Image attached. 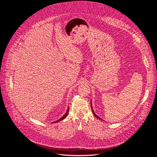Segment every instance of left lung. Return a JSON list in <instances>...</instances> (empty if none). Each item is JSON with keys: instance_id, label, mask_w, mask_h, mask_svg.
I'll use <instances>...</instances> for the list:
<instances>
[{"instance_id": "8db88e82", "label": "left lung", "mask_w": 157, "mask_h": 157, "mask_svg": "<svg viewBox=\"0 0 157 157\" xmlns=\"http://www.w3.org/2000/svg\"><path fill=\"white\" fill-rule=\"evenodd\" d=\"M90 106H91V109H92V113H93V114H94V115L97 118H98V119H100V120H103L101 118H100V117H98L95 113V112H94V110H93V109H92V101H90Z\"/></svg>"}]
</instances>
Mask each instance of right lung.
I'll use <instances>...</instances> for the list:
<instances>
[{"mask_svg": "<svg viewBox=\"0 0 157 157\" xmlns=\"http://www.w3.org/2000/svg\"><path fill=\"white\" fill-rule=\"evenodd\" d=\"M68 112H69V107L68 108V110H67V112H66V113L62 117V118H60L59 120H58L57 121H54V122H53V123H57V122H59V121H62V120H63V119H65L67 117V115H68Z\"/></svg>", "mask_w": 157, "mask_h": 157, "instance_id": "obj_1", "label": "right lung"}]
</instances>
